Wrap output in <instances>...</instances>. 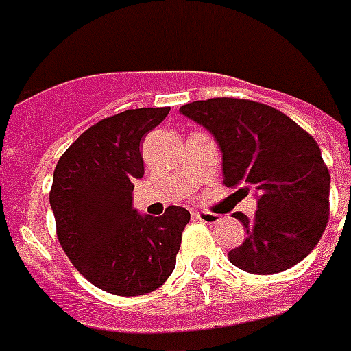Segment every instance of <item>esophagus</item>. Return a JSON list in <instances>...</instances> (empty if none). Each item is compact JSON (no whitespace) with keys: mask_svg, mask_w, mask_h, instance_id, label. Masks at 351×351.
<instances>
[{"mask_svg":"<svg viewBox=\"0 0 351 351\" xmlns=\"http://www.w3.org/2000/svg\"><path fill=\"white\" fill-rule=\"evenodd\" d=\"M195 220H200L204 223H218L220 221V215H215V213H193Z\"/></svg>","mask_w":351,"mask_h":351,"instance_id":"34e87169","label":"esophagus"}]
</instances>
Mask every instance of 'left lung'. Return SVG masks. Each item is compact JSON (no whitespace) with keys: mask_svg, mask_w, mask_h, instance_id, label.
<instances>
[{"mask_svg":"<svg viewBox=\"0 0 351 351\" xmlns=\"http://www.w3.org/2000/svg\"><path fill=\"white\" fill-rule=\"evenodd\" d=\"M180 111L215 135L223 185L258 191L254 218L234 213L247 238L229 252L250 274H276L314 250L330 216V173L317 142L290 117L261 102L218 97Z\"/></svg>","mask_w":351,"mask_h":351,"instance_id":"obj_1","label":"left lung"}]
</instances>
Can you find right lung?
<instances>
[{
  "mask_svg": "<svg viewBox=\"0 0 351 351\" xmlns=\"http://www.w3.org/2000/svg\"><path fill=\"white\" fill-rule=\"evenodd\" d=\"M169 108H138L88 128L57 162L50 205L57 240L79 272L110 294L133 298L166 283L176 265L189 210L162 216L133 209V187L144 176L141 141Z\"/></svg>",
  "mask_w": 351,
  "mask_h": 351,
  "instance_id": "obj_1",
  "label": "right lung"
}]
</instances>
